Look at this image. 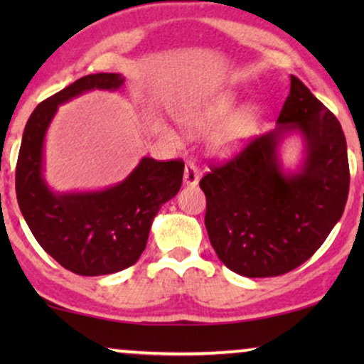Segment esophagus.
Listing matches in <instances>:
<instances>
[{"label":"esophagus","instance_id":"1","mask_svg":"<svg viewBox=\"0 0 364 364\" xmlns=\"http://www.w3.org/2000/svg\"><path fill=\"white\" fill-rule=\"evenodd\" d=\"M198 181H200V171L193 162H187L186 168H183V183L187 187H196Z\"/></svg>","mask_w":364,"mask_h":364}]
</instances>
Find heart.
Listing matches in <instances>:
<instances>
[{
	"instance_id": "heart-1",
	"label": "heart",
	"mask_w": 364,
	"mask_h": 364,
	"mask_svg": "<svg viewBox=\"0 0 364 364\" xmlns=\"http://www.w3.org/2000/svg\"><path fill=\"white\" fill-rule=\"evenodd\" d=\"M235 104V92H222L198 109L178 116V119L193 134L215 129L210 136L212 152L220 157H232L243 151L255 136L263 112L262 106L257 102L245 104L232 112Z\"/></svg>"
}]
</instances>
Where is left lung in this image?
<instances>
[{"instance_id":"8db88e82","label":"left lung","mask_w":364,"mask_h":364,"mask_svg":"<svg viewBox=\"0 0 364 364\" xmlns=\"http://www.w3.org/2000/svg\"><path fill=\"white\" fill-rule=\"evenodd\" d=\"M278 126L202 177L205 227L213 250L232 272L278 277L305 263L330 235L350 191L346 139L338 119L291 76ZM301 134L304 161L281 166L279 146Z\"/></svg>"}]
</instances>
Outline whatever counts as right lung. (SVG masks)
<instances>
[{
  "label": "right lung",
  "instance_id": "right-lung-1",
  "mask_svg": "<svg viewBox=\"0 0 364 364\" xmlns=\"http://www.w3.org/2000/svg\"><path fill=\"white\" fill-rule=\"evenodd\" d=\"M124 84L117 73L84 76L34 109L16 164V197L43 250L82 277L109 275L134 265L147 245L154 217L182 186L183 162L142 157L116 186L91 192H54L44 181V137L61 104Z\"/></svg>",
  "mask_w": 364,
  "mask_h": 364
}]
</instances>
